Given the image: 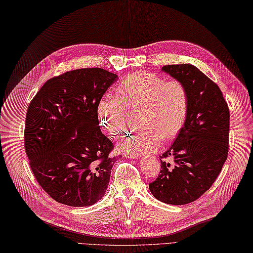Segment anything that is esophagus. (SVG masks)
Instances as JSON below:
<instances>
[{
	"label": "esophagus",
	"instance_id": "1",
	"mask_svg": "<svg viewBox=\"0 0 253 253\" xmlns=\"http://www.w3.org/2000/svg\"><path fill=\"white\" fill-rule=\"evenodd\" d=\"M125 156H126V158H127V159H138L139 156H140V154L139 153H135V152H131V153H126Z\"/></svg>",
	"mask_w": 253,
	"mask_h": 253
}]
</instances>
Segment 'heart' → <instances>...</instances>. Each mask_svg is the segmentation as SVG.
Instances as JSON below:
<instances>
[{
    "label": "heart",
    "mask_w": 253,
    "mask_h": 253,
    "mask_svg": "<svg viewBox=\"0 0 253 253\" xmlns=\"http://www.w3.org/2000/svg\"><path fill=\"white\" fill-rule=\"evenodd\" d=\"M119 94L106 92L98 103L101 125L115 137L125 134L129 125V111H140L142 126L120 142V149L135 153L151 152L163 139H171L187 118L189 94L179 80L167 81L151 72H136L118 87Z\"/></svg>",
    "instance_id": "heart-1"
}]
</instances>
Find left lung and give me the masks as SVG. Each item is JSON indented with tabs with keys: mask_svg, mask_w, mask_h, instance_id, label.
<instances>
[{
	"mask_svg": "<svg viewBox=\"0 0 253 253\" xmlns=\"http://www.w3.org/2000/svg\"><path fill=\"white\" fill-rule=\"evenodd\" d=\"M162 70L185 84L189 107L172 146L161 156L162 169L149 189L164 203L182 206L200 198L220 173L228 159L230 111L218 85L197 67L168 65Z\"/></svg>",
	"mask_w": 253,
	"mask_h": 253,
	"instance_id": "1",
	"label": "left lung"
}]
</instances>
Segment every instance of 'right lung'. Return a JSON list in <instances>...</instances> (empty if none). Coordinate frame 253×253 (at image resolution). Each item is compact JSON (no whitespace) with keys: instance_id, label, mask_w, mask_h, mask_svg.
Returning a JSON list of instances; mask_svg holds the SVG:
<instances>
[{"instance_id":"right-lung-1","label":"right lung","mask_w":253,"mask_h":253,"mask_svg":"<svg viewBox=\"0 0 253 253\" xmlns=\"http://www.w3.org/2000/svg\"><path fill=\"white\" fill-rule=\"evenodd\" d=\"M117 74L101 68L47 80L27 108L24 147L44 192L70 207H89L104 196L115 158L102 134L98 103Z\"/></svg>"}]
</instances>
